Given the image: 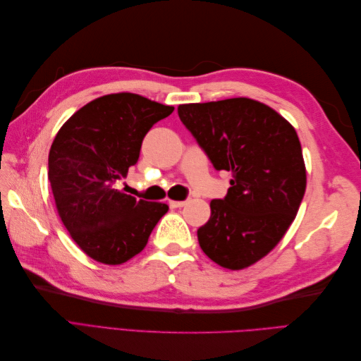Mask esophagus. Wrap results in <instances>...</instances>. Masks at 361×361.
<instances>
[{"label":"esophagus","mask_w":361,"mask_h":361,"mask_svg":"<svg viewBox=\"0 0 361 361\" xmlns=\"http://www.w3.org/2000/svg\"><path fill=\"white\" fill-rule=\"evenodd\" d=\"M169 204H170V207H183L185 204H187V200H183V202H174V200H169Z\"/></svg>","instance_id":"1"}]
</instances>
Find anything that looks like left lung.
I'll return each mask as SVG.
<instances>
[{
    "mask_svg": "<svg viewBox=\"0 0 361 361\" xmlns=\"http://www.w3.org/2000/svg\"><path fill=\"white\" fill-rule=\"evenodd\" d=\"M178 114L214 169L233 176L226 197L211 202L199 244L223 268L253 265L280 243L304 197L298 135L277 111L247 97L185 104Z\"/></svg>",
    "mask_w": 361,
    "mask_h": 361,
    "instance_id": "obj_1",
    "label": "left lung"
}]
</instances>
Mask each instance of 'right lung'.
<instances>
[{
	"label": "right lung",
	"instance_id": "right-lung-1",
	"mask_svg": "<svg viewBox=\"0 0 361 361\" xmlns=\"http://www.w3.org/2000/svg\"><path fill=\"white\" fill-rule=\"evenodd\" d=\"M174 108L134 93H114L84 105L54 138L48 179L59 215L87 256L120 265L149 241L166 203L137 200L116 190L135 166L143 138Z\"/></svg>",
	"mask_w": 361,
	"mask_h": 361
}]
</instances>
